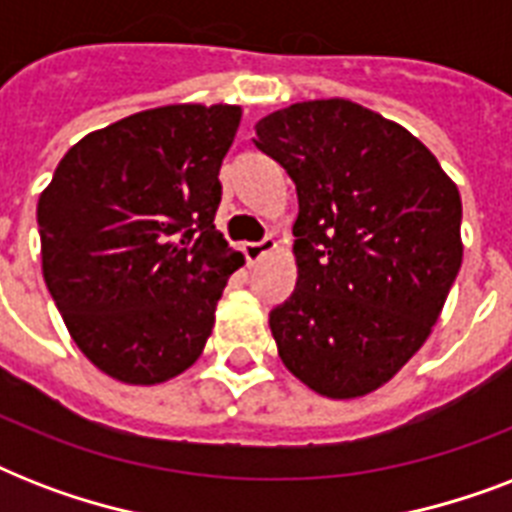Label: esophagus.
Segmentation results:
<instances>
[{
  "instance_id": "esophagus-1",
  "label": "esophagus",
  "mask_w": 512,
  "mask_h": 512,
  "mask_svg": "<svg viewBox=\"0 0 512 512\" xmlns=\"http://www.w3.org/2000/svg\"><path fill=\"white\" fill-rule=\"evenodd\" d=\"M276 247H279V241L273 239V236H265V239H260V241H247V244H244L241 249H244L247 263L255 265V263H260V260H263L268 252H273Z\"/></svg>"
}]
</instances>
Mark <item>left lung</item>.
Wrapping results in <instances>:
<instances>
[{
  "label": "left lung",
  "mask_w": 512,
  "mask_h": 512,
  "mask_svg": "<svg viewBox=\"0 0 512 512\" xmlns=\"http://www.w3.org/2000/svg\"><path fill=\"white\" fill-rule=\"evenodd\" d=\"M295 180L297 287L271 311L289 372L327 398L372 393L430 337L462 265V201L412 132L353 100L255 124Z\"/></svg>",
  "instance_id": "8db88e82"
}]
</instances>
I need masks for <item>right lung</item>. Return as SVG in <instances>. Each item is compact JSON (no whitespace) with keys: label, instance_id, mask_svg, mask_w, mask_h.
<instances>
[{"label":"right lung","instance_id":"1","mask_svg":"<svg viewBox=\"0 0 512 512\" xmlns=\"http://www.w3.org/2000/svg\"><path fill=\"white\" fill-rule=\"evenodd\" d=\"M239 106H162L90 132L39 196L42 273L68 332L127 385L201 356L244 255L215 228Z\"/></svg>","mask_w":512,"mask_h":512}]
</instances>
